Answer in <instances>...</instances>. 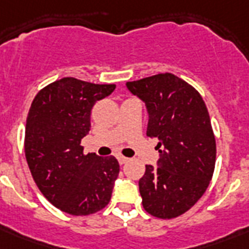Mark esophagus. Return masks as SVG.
Returning a JSON list of instances; mask_svg holds the SVG:
<instances>
[{
	"mask_svg": "<svg viewBox=\"0 0 249 249\" xmlns=\"http://www.w3.org/2000/svg\"><path fill=\"white\" fill-rule=\"evenodd\" d=\"M117 160H119V163H120L121 165H123V164H125V163H128V161H129L128 158H125V156H119V158H117Z\"/></svg>",
	"mask_w": 249,
	"mask_h": 249,
	"instance_id": "1",
	"label": "esophagus"
}]
</instances>
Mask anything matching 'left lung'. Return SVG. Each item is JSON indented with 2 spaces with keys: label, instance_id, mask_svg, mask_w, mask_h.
I'll use <instances>...</instances> for the list:
<instances>
[{
  "label": "left lung",
  "instance_id": "left-lung-1",
  "mask_svg": "<svg viewBox=\"0 0 249 249\" xmlns=\"http://www.w3.org/2000/svg\"><path fill=\"white\" fill-rule=\"evenodd\" d=\"M146 103L147 136L158 138V165H146L140 179L144 211L170 220L187 212L212 179L216 138L208 109L194 86L165 72L126 83Z\"/></svg>",
  "mask_w": 249,
  "mask_h": 249
}]
</instances>
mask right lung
I'll list each match as a JSON object with an SVG mask.
<instances>
[{"label":"right lung","mask_w":249,"mask_h":249,"mask_svg":"<svg viewBox=\"0 0 249 249\" xmlns=\"http://www.w3.org/2000/svg\"><path fill=\"white\" fill-rule=\"evenodd\" d=\"M115 88L63 77L41 89L29 108L24 151L31 174L42 195L72 216L93 214L111 200L119 161L84 154L81 140L95 102Z\"/></svg>","instance_id":"right-lung-1"}]
</instances>
